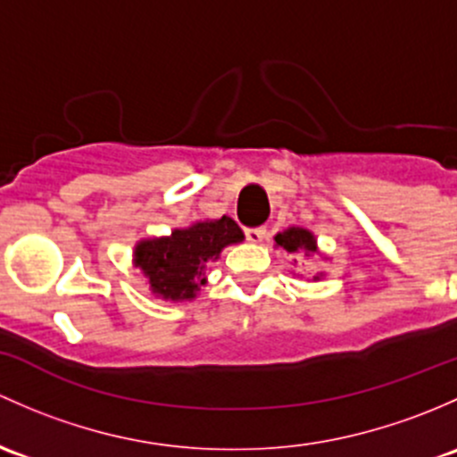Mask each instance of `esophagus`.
<instances>
[{
  "mask_svg": "<svg viewBox=\"0 0 457 457\" xmlns=\"http://www.w3.org/2000/svg\"><path fill=\"white\" fill-rule=\"evenodd\" d=\"M246 239L251 244H262L266 239V228L257 227V228H246Z\"/></svg>",
  "mask_w": 457,
  "mask_h": 457,
  "instance_id": "1",
  "label": "esophagus"
}]
</instances>
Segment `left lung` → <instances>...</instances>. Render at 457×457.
Returning a JSON list of instances; mask_svg holds the SVG:
<instances>
[{"label":"left lung","mask_w":457,"mask_h":457,"mask_svg":"<svg viewBox=\"0 0 457 457\" xmlns=\"http://www.w3.org/2000/svg\"><path fill=\"white\" fill-rule=\"evenodd\" d=\"M275 246L277 248H284L286 253H290V255H317L319 253V246H317V237H314L312 230L308 228H301V227H288L286 230H281V233H277L275 237ZM297 263V260H295ZM323 277V272H317V275L312 277L314 281H319Z\"/></svg>","instance_id":"8db88e82"}]
</instances>
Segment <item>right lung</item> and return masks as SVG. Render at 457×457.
I'll return each instance as SVG.
<instances>
[{"label":"right lung","instance_id":"right-lung-1","mask_svg":"<svg viewBox=\"0 0 457 457\" xmlns=\"http://www.w3.org/2000/svg\"><path fill=\"white\" fill-rule=\"evenodd\" d=\"M239 242H244V233L228 215L197 220L162 237L136 242L131 262L147 277L154 297L173 303L194 301L206 286V266L218 262L224 248Z\"/></svg>","mask_w":457,"mask_h":457}]
</instances>
